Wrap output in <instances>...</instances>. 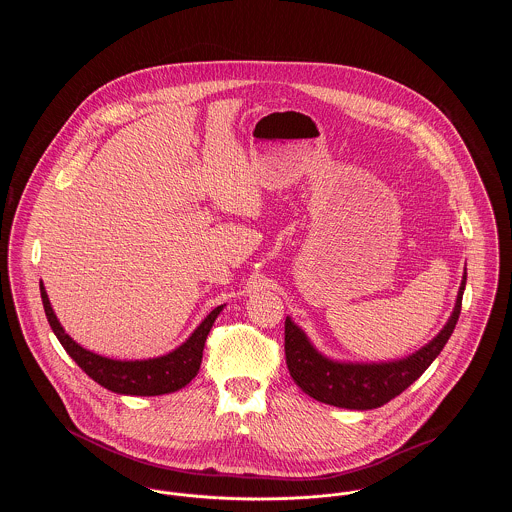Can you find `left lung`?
Instances as JSON below:
<instances>
[{"mask_svg":"<svg viewBox=\"0 0 512 512\" xmlns=\"http://www.w3.org/2000/svg\"><path fill=\"white\" fill-rule=\"evenodd\" d=\"M465 282L467 274L461 280L455 309L438 337L414 355L394 363L351 365L329 361L313 349L303 331L293 325L290 317H286L284 349L293 382L311 398L337 408L372 410L384 406L386 402L402 394L412 382H416L445 347L461 313Z\"/></svg>","mask_w":512,"mask_h":512,"instance_id":"1","label":"left lung"}]
</instances>
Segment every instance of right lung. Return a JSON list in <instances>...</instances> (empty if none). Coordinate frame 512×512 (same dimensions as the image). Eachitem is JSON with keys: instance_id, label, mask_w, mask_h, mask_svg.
<instances>
[{"instance_id": "add662e5", "label": "right lung", "mask_w": 512, "mask_h": 512, "mask_svg": "<svg viewBox=\"0 0 512 512\" xmlns=\"http://www.w3.org/2000/svg\"><path fill=\"white\" fill-rule=\"evenodd\" d=\"M39 288H41V299H43L47 321L74 363L100 386L118 394H128V396H159V394H169L187 386L201 368L207 335L217 315L222 311V305L215 307L205 317V321L195 329V333L179 349H175L169 355L147 359V361H114V359L94 355L82 349L78 343H74L61 327V323L57 321V315L53 313L43 282L39 284Z\"/></svg>"}]
</instances>
